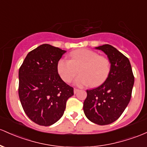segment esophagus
I'll return each instance as SVG.
<instances>
[{"instance_id": "1", "label": "esophagus", "mask_w": 147, "mask_h": 147, "mask_svg": "<svg viewBox=\"0 0 147 147\" xmlns=\"http://www.w3.org/2000/svg\"><path fill=\"white\" fill-rule=\"evenodd\" d=\"M78 91H79V89H77V88H74V93H77V92H78Z\"/></svg>"}]
</instances>
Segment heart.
Segmentation results:
<instances>
[{
	"label": "heart",
	"mask_w": 147,
	"mask_h": 147,
	"mask_svg": "<svg viewBox=\"0 0 147 147\" xmlns=\"http://www.w3.org/2000/svg\"><path fill=\"white\" fill-rule=\"evenodd\" d=\"M70 59L61 58L57 62L56 68L61 78L69 83L77 74L75 80L78 86H96L107 78L111 63L106 56L88 49H79L70 53Z\"/></svg>",
	"instance_id": "obj_1"
}]
</instances>
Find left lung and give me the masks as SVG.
I'll return each instance as SVG.
<instances>
[{
  "instance_id": "left-lung-1",
  "label": "left lung",
  "mask_w": 147,
  "mask_h": 147,
  "mask_svg": "<svg viewBox=\"0 0 147 147\" xmlns=\"http://www.w3.org/2000/svg\"><path fill=\"white\" fill-rule=\"evenodd\" d=\"M96 48L107 55L110 71L102 85L87 90L83 109L91 121L104 125L117 120L126 108L131 98L134 75L128 58L115 47L104 45Z\"/></svg>"
}]
</instances>
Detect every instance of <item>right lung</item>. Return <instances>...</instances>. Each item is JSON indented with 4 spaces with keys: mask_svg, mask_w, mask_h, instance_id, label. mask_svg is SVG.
Returning a JSON list of instances; mask_svg holds the SVG:
<instances>
[{
    "mask_svg": "<svg viewBox=\"0 0 147 147\" xmlns=\"http://www.w3.org/2000/svg\"><path fill=\"white\" fill-rule=\"evenodd\" d=\"M66 51L43 44L27 54L19 70V96L32 121L49 126L61 119L73 88L65 83L56 65Z\"/></svg>",
    "mask_w": 147,
    "mask_h": 147,
    "instance_id": "add662e5",
    "label": "right lung"
}]
</instances>
